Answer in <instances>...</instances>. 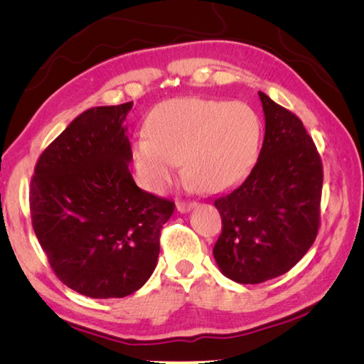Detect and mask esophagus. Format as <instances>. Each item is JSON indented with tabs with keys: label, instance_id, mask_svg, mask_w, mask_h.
I'll return each instance as SVG.
<instances>
[{
	"label": "esophagus",
	"instance_id": "esophagus-1",
	"mask_svg": "<svg viewBox=\"0 0 364 364\" xmlns=\"http://www.w3.org/2000/svg\"><path fill=\"white\" fill-rule=\"evenodd\" d=\"M193 206H195L193 203H188V201H178L177 205H176V209H177V211L181 213V214H183V213H188L190 209H192Z\"/></svg>",
	"mask_w": 364,
	"mask_h": 364
}]
</instances>
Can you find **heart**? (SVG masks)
<instances>
[{
  "label": "heart",
  "instance_id": "1",
  "mask_svg": "<svg viewBox=\"0 0 364 364\" xmlns=\"http://www.w3.org/2000/svg\"><path fill=\"white\" fill-rule=\"evenodd\" d=\"M262 119L245 102L183 97L161 102L145 119V137L132 145L139 182L161 192L178 163L193 186L218 193L241 181L256 163Z\"/></svg>",
  "mask_w": 364,
  "mask_h": 364
}]
</instances>
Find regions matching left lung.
<instances>
[{
	"instance_id": "8db88e82",
	"label": "left lung",
	"mask_w": 364,
	"mask_h": 364,
	"mask_svg": "<svg viewBox=\"0 0 364 364\" xmlns=\"http://www.w3.org/2000/svg\"><path fill=\"white\" fill-rule=\"evenodd\" d=\"M265 136L250 176L214 198L222 233L214 259L227 278L257 284L289 272L320 225L323 166L302 121L259 92Z\"/></svg>"
}]
</instances>
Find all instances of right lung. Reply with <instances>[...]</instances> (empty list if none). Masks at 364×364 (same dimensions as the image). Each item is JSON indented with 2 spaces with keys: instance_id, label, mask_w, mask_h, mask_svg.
<instances>
[{
  "instance_id": "right-lung-1",
  "label": "right lung",
  "mask_w": 364,
  "mask_h": 364,
  "mask_svg": "<svg viewBox=\"0 0 364 364\" xmlns=\"http://www.w3.org/2000/svg\"><path fill=\"white\" fill-rule=\"evenodd\" d=\"M131 108L126 102L78 114L41 153L31 178V224L50 267L92 299L142 288L174 213V203L140 190L131 176Z\"/></svg>"
}]
</instances>
